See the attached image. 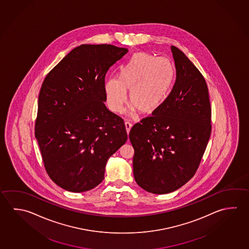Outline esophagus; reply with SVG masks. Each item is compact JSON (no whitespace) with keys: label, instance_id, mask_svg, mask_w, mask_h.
I'll use <instances>...</instances> for the list:
<instances>
[{"label":"esophagus","instance_id":"esophagus-1","mask_svg":"<svg viewBox=\"0 0 249 249\" xmlns=\"http://www.w3.org/2000/svg\"><path fill=\"white\" fill-rule=\"evenodd\" d=\"M125 126H126V133H127V135L129 134V131H130L131 127H132V124L130 123H125Z\"/></svg>","mask_w":249,"mask_h":249}]
</instances>
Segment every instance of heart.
I'll return each instance as SVG.
<instances>
[{
    "instance_id": "obj_1",
    "label": "heart",
    "mask_w": 249,
    "mask_h": 249,
    "mask_svg": "<svg viewBox=\"0 0 249 249\" xmlns=\"http://www.w3.org/2000/svg\"><path fill=\"white\" fill-rule=\"evenodd\" d=\"M174 68L169 59L148 53H135L123 66L118 79L105 83L107 103L111 111L121 113L129 92L131 110L140 114H152L165 100L174 80Z\"/></svg>"
}]
</instances>
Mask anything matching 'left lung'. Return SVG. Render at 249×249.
<instances>
[{
    "instance_id": "left-lung-1",
    "label": "left lung",
    "mask_w": 249,
    "mask_h": 249,
    "mask_svg": "<svg viewBox=\"0 0 249 249\" xmlns=\"http://www.w3.org/2000/svg\"><path fill=\"white\" fill-rule=\"evenodd\" d=\"M176 68L171 92L151 116L131 128L135 182L154 194L174 192L196 173L209 141L212 108L203 75L171 46Z\"/></svg>"
}]
</instances>
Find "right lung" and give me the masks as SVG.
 <instances>
[{"mask_svg": "<svg viewBox=\"0 0 249 249\" xmlns=\"http://www.w3.org/2000/svg\"><path fill=\"white\" fill-rule=\"evenodd\" d=\"M127 52L111 44H81L43 82L35 136L47 174L68 192L99 185L108 158L127 140L123 118L104 103L106 74Z\"/></svg>", "mask_w": 249, "mask_h": 249, "instance_id": "obj_1", "label": "right lung"}]
</instances>
